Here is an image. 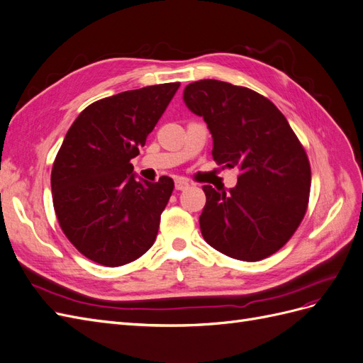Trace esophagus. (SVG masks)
<instances>
[{"label":"esophagus","mask_w":363,"mask_h":363,"mask_svg":"<svg viewBox=\"0 0 363 363\" xmlns=\"http://www.w3.org/2000/svg\"><path fill=\"white\" fill-rule=\"evenodd\" d=\"M174 186H175V189H177V191H186L189 188V183L186 182L184 179H177V180H175Z\"/></svg>","instance_id":"34e87169"}]
</instances>
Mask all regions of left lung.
<instances>
[{
    "label": "left lung",
    "mask_w": 363,
    "mask_h": 363,
    "mask_svg": "<svg viewBox=\"0 0 363 363\" xmlns=\"http://www.w3.org/2000/svg\"><path fill=\"white\" fill-rule=\"evenodd\" d=\"M183 101L203 116L218 164L238 167L235 188L203 186L200 228L223 255L256 262L279 251L298 228L311 192V164L286 118L268 98L219 80L184 87Z\"/></svg>",
    "instance_id": "obj_1"
}]
</instances>
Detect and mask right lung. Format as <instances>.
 <instances>
[{"mask_svg": "<svg viewBox=\"0 0 363 363\" xmlns=\"http://www.w3.org/2000/svg\"><path fill=\"white\" fill-rule=\"evenodd\" d=\"M179 87L164 83L98 100L63 139L51 171L54 211L69 242L100 265H125L155 244L174 182L138 180L130 160Z\"/></svg>", "mask_w": 363, "mask_h": 363, "instance_id": "add662e5", "label": "right lung"}]
</instances>
